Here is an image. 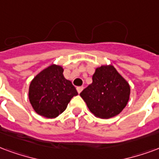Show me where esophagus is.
<instances>
[{
	"label": "esophagus",
	"instance_id": "1",
	"mask_svg": "<svg viewBox=\"0 0 159 159\" xmlns=\"http://www.w3.org/2000/svg\"><path fill=\"white\" fill-rule=\"evenodd\" d=\"M83 87H77V88H76V90H77V92H78V93H80L81 92L83 91Z\"/></svg>",
	"mask_w": 159,
	"mask_h": 159
}]
</instances>
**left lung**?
Wrapping results in <instances>:
<instances>
[{"label":"left lung","instance_id":"8db88e82","mask_svg":"<svg viewBox=\"0 0 159 159\" xmlns=\"http://www.w3.org/2000/svg\"><path fill=\"white\" fill-rule=\"evenodd\" d=\"M130 86L113 66H103L95 70L93 83L80 93L95 116L109 119L126 106Z\"/></svg>","mask_w":159,"mask_h":159}]
</instances>
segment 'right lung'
I'll list each match as a JSON object with an SVG mask.
<instances>
[{
    "mask_svg": "<svg viewBox=\"0 0 159 159\" xmlns=\"http://www.w3.org/2000/svg\"><path fill=\"white\" fill-rule=\"evenodd\" d=\"M76 88L63 76L61 66L52 65L42 70L29 86V101L35 112L56 118L64 112L70 99L77 95Z\"/></svg>",
    "mask_w": 159,
    "mask_h": 159,
    "instance_id": "obj_1",
    "label": "right lung"
}]
</instances>
